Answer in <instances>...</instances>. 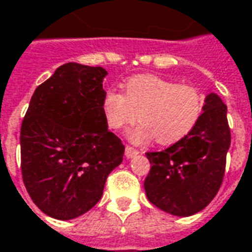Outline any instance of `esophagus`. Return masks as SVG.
I'll return each mask as SVG.
<instances>
[{
    "label": "esophagus",
    "mask_w": 252,
    "mask_h": 252,
    "mask_svg": "<svg viewBox=\"0 0 252 252\" xmlns=\"http://www.w3.org/2000/svg\"><path fill=\"white\" fill-rule=\"evenodd\" d=\"M139 155V150H136V149H133L132 146H126V158H132L135 156Z\"/></svg>",
    "instance_id": "obj_1"
}]
</instances>
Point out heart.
Returning a JSON list of instances; mask_svg holds the SVG:
<instances>
[{
	"mask_svg": "<svg viewBox=\"0 0 252 252\" xmlns=\"http://www.w3.org/2000/svg\"><path fill=\"white\" fill-rule=\"evenodd\" d=\"M204 109V95L197 87L179 84L153 74L129 78L124 95L109 90L102 99V112L107 126L121 129L142 121L129 132L135 143L153 138L160 145H172L191 132Z\"/></svg>",
	"mask_w": 252,
	"mask_h": 252,
	"instance_id": "heart-1",
	"label": "heart"
}]
</instances>
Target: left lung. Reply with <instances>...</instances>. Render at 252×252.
<instances>
[{"label": "left lung", "instance_id": "8db88e82", "mask_svg": "<svg viewBox=\"0 0 252 252\" xmlns=\"http://www.w3.org/2000/svg\"><path fill=\"white\" fill-rule=\"evenodd\" d=\"M203 110L188 136L162 152L146 153L152 165L145 179L149 201L176 217L205 208L225 175L230 146L226 104L217 94H210Z\"/></svg>", "mask_w": 252, "mask_h": 252}]
</instances>
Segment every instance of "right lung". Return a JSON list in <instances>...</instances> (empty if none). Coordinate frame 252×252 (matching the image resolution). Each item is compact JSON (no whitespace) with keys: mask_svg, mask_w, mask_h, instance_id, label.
Here are the masks:
<instances>
[{"mask_svg":"<svg viewBox=\"0 0 252 252\" xmlns=\"http://www.w3.org/2000/svg\"><path fill=\"white\" fill-rule=\"evenodd\" d=\"M103 67L66 63L37 87L20 128L26 190L44 214L73 220L96 204L124 145L102 112Z\"/></svg>","mask_w":252,"mask_h":252,"instance_id":"obj_1","label":"right lung"}]
</instances>
